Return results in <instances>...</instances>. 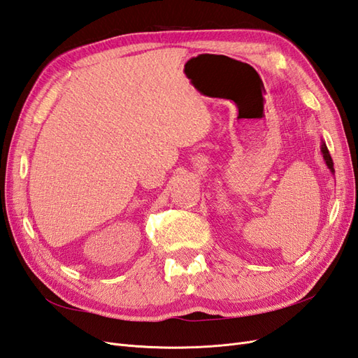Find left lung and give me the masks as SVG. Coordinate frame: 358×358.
Wrapping results in <instances>:
<instances>
[{
	"label": "left lung",
	"instance_id": "1",
	"mask_svg": "<svg viewBox=\"0 0 358 358\" xmlns=\"http://www.w3.org/2000/svg\"><path fill=\"white\" fill-rule=\"evenodd\" d=\"M321 154H322L324 161H326L327 167L330 169V171H331V173H334V169H333V159H331L330 152H329V149H327V146H326V143H324V142L321 143Z\"/></svg>",
	"mask_w": 358,
	"mask_h": 358
}]
</instances>
